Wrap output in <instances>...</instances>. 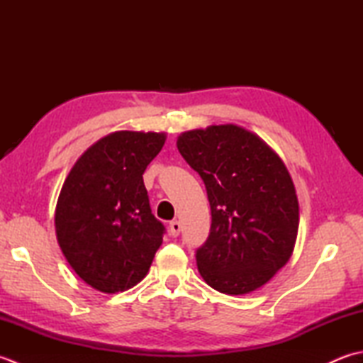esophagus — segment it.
<instances>
[{
    "label": "esophagus",
    "mask_w": 363,
    "mask_h": 363,
    "mask_svg": "<svg viewBox=\"0 0 363 363\" xmlns=\"http://www.w3.org/2000/svg\"><path fill=\"white\" fill-rule=\"evenodd\" d=\"M181 233V223L179 221H172L169 223V234H172L173 237H177Z\"/></svg>",
    "instance_id": "obj_1"
}]
</instances>
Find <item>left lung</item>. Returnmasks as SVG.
I'll use <instances>...</instances> for the list:
<instances>
[{"label": "left lung", "mask_w": 363, "mask_h": 363, "mask_svg": "<svg viewBox=\"0 0 363 363\" xmlns=\"http://www.w3.org/2000/svg\"><path fill=\"white\" fill-rule=\"evenodd\" d=\"M176 145L201 176L211 204V233L196 250L199 274L226 295L257 290L295 248L299 206L287 167L237 125L187 130Z\"/></svg>", "instance_id": "8db88e82"}]
</instances>
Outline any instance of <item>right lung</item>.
<instances>
[{"mask_svg": "<svg viewBox=\"0 0 363 363\" xmlns=\"http://www.w3.org/2000/svg\"><path fill=\"white\" fill-rule=\"evenodd\" d=\"M165 138L117 130L91 145L68 173L54 225L67 262L90 287L125 291L148 273L165 228L151 213L143 173Z\"/></svg>", "mask_w": 363, "mask_h": 363, "instance_id": "1", "label": "right lung"}]
</instances>
